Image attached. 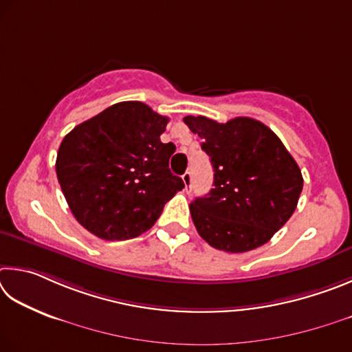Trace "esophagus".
Masks as SVG:
<instances>
[{
  "label": "esophagus",
  "instance_id": "34e87169",
  "mask_svg": "<svg viewBox=\"0 0 352 352\" xmlns=\"http://www.w3.org/2000/svg\"><path fill=\"white\" fill-rule=\"evenodd\" d=\"M182 181H184V184H186V190H187V192H188V190L192 188V182H193L192 171H187V173H184V176H182Z\"/></svg>",
  "mask_w": 352,
  "mask_h": 352
}]
</instances>
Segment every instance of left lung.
I'll return each mask as SVG.
<instances>
[{"mask_svg":"<svg viewBox=\"0 0 352 352\" xmlns=\"http://www.w3.org/2000/svg\"><path fill=\"white\" fill-rule=\"evenodd\" d=\"M184 122L202 139L214 171L210 193L190 204L201 238L230 254L266 244L292 217L303 190L291 153L272 129L250 117L218 123L187 116Z\"/></svg>","mask_w":352,"mask_h":352,"instance_id":"8db88e82","label":"left lung"}]
</instances>
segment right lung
<instances>
[{
	"label": "right lung",
	"instance_id": "obj_1",
	"mask_svg": "<svg viewBox=\"0 0 352 352\" xmlns=\"http://www.w3.org/2000/svg\"><path fill=\"white\" fill-rule=\"evenodd\" d=\"M168 117L142 102H120L65 135L55 171L67 206L86 230L108 241L139 236L184 188L162 144Z\"/></svg>",
	"mask_w": 352,
	"mask_h": 352
}]
</instances>
